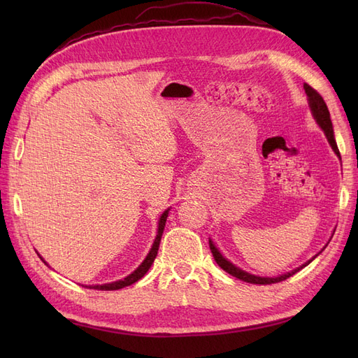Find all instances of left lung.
I'll return each mask as SVG.
<instances>
[{
    "mask_svg": "<svg viewBox=\"0 0 358 358\" xmlns=\"http://www.w3.org/2000/svg\"><path fill=\"white\" fill-rule=\"evenodd\" d=\"M303 88H305V92H306V95H308V100H309V106H310V110H312V113H313V117L317 119L318 125L322 128V131L326 133L329 143H330V146L333 148L336 155L341 157L338 145H336V140H334V133H333V125H331V119H330V112H329V109H327L326 101H324L322 96H321L315 90H313L312 86H309L308 83L303 85ZM209 246H210V251H212V255H213V258H215L216 264H218L221 268H224L227 273H230V275L234 276V278H239V279L245 280V282L258 284V285H268V284L282 282V280H285V279H288L289 276L297 273L300 268L308 266V264L312 262V259L318 255V254H317L312 259H309L308 263H305L301 267H299V268H296V270H292V272H289V273H287V275L278 276V278H262V276H255V275H251V273H246V272H243V270H241L239 267L233 266V264L229 262V259H225V258L221 255V252L218 251V249H216V246H215L210 241H209Z\"/></svg>",
    "mask_w": 358,
    "mask_h": 358,
    "instance_id": "obj_1",
    "label": "left lung"
}]
</instances>
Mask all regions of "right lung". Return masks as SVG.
Instances as JSON below:
<instances>
[{
    "label": "right lung",
    "mask_w": 358,
    "mask_h": 358,
    "mask_svg": "<svg viewBox=\"0 0 358 358\" xmlns=\"http://www.w3.org/2000/svg\"><path fill=\"white\" fill-rule=\"evenodd\" d=\"M167 216H169V209L161 215L159 218V222H158V233H157V237H155V242L152 245V248H150V251L148 254V257L145 258V262L140 264L134 272L131 275H128L127 278L121 279V280H116V282H112V284H103V285H90L86 288H94V289H101V291H113V289H121L124 287H128L131 285L134 282H137L138 279H142L148 270L150 268V266H152L154 259L158 254V248H159V242H161V236H162V231H164V227H166V221H167ZM41 258V257H40ZM43 259V258H41ZM45 262V259H43ZM46 263V262H45Z\"/></svg>",
    "instance_id": "add662e5"
}]
</instances>
